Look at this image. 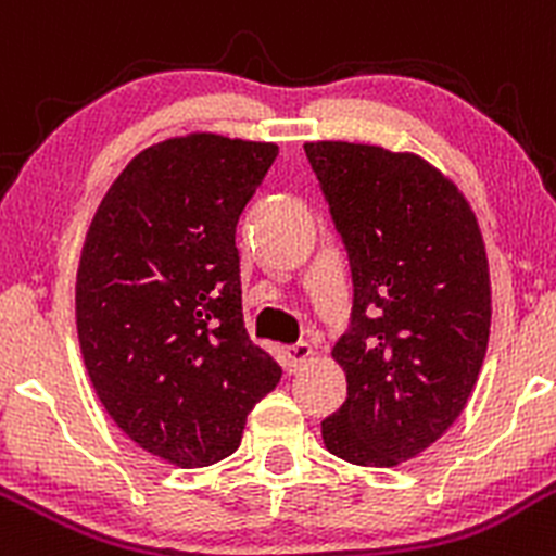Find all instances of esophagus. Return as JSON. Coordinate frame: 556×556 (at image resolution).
<instances>
[{"label":"esophagus","mask_w":556,"mask_h":556,"mask_svg":"<svg viewBox=\"0 0 556 556\" xmlns=\"http://www.w3.org/2000/svg\"><path fill=\"white\" fill-rule=\"evenodd\" d=\"M312 354L314 352H312V346H308V343H303V341L293 343V346H288L290 367H293V370H298V367H303L308 359H312Z\"/></svg>","instance_id":"obj_1"}]
</instances>
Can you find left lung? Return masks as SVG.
I'll use <instances>...</instances> for the list:
<instances>
[{"label":"left lung","mask_w":556,"mask_h":556,"mask_svg":"<svg viewBox=\"0 0 556 556\" xmlns=\"http://www.w3.org/2000/svg\"><path fill=\"white\" fill-rule=\"evenodd\" d=\"M352 263V327L332 346L346 402L325 447L356 466L416 458L455 424L482 370L490 271L458 186L410 151L306 143Z\"/></svg>","instance_id":"8db88e82"}]
</instances>
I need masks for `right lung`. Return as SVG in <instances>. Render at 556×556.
Masks as SVG:
<instances>
[{
	"mask_svg": "<svg viewBox=\"0 0 556 556\" xmlns=\"http://www.w3.org/2000/svg\"><path fill=\"white\" fill-rule=\"evenodd\" d=\"M277 143L191 132L143 149L98 204L77 271V332L114 424L175 466L239 447L282 378L242 319L237 220Z\"/></svg>",
	"mask_w": 556,
	"mask_h": 556,
	"instance_id": "right-lung-1",
	"label": "right lung"
}]
</instances>
